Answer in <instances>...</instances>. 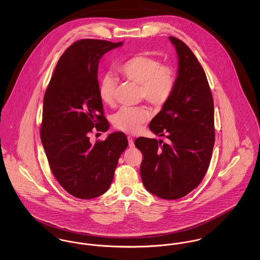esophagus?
Returning <instances> with one entry per match:
<instances>
[{
  "label": "esophagus",
  "mask_w": 260,
  "mask_h": 260,
  "mask_svg": "<svg viewBox=\"0 0 260 260\" xmlns=\"http://www.w3.org/2000/svg\"><path fill=\"white\" fill-rule=\"evenodd\" d=\"M127 140H128V146H129V148H134L135 142H134L133 137H132V136H127Z\"/></svg>",
  "instance_id": "obj_1"
}]
</instances>
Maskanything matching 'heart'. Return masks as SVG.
<instances>
[{
	"label": "heart",
	"instance_id": "1",
	"mask_svg": "<svg viewBox=\"0 0 260 260\" xmlns=\"http://www.w3.org/2000/svg\"><path fill=\"white\" fill-rule=\"evenodd\" d=\"M119 72L125 81L139 86L138 96L154 107H161L173 93L176 74L173 67L162 65L161 62L147 53H138L124 62ZM116 84L110 77L102 80L99 86V98L106 105L115 102ZM149 119L144 107H123L113 116L116 128L136 134Z\"/></svg>",
	"mask_w": 260,
	"mask_h": 260
}]
</instances>
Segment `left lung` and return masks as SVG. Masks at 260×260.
<instances>
[{
    "instance_id": "8db88e82",
    "label": "left lung",
    "mask_w": 260,
    "mask_h": 260,
    "mask_svg": "<svg viewBox=\"0 0 260 260\" xmlns=\"http://www.w3.org/2000/svg\"><path fill=\"white\" fill-rule=\"evenodd\" d=\"M178 56L175 87L169 100L150 122L161 139L138 137L143 155L140 175L153 195L182 198L201 183L210 166L214 145L213 99L206 73L192 50L177 38L169 37Z\"/></svg>"
}]
</instances>
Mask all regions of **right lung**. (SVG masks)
Here are the masks:
<instances>
[{"label": "right lung", "instance_id": "1", "mask_svg": "<svg viewBox=\"0 0 260 260\" xmlns=\"http://www.w3.org/2000/svg\"><path fill=\"white\" fill-rule=\"evenodd\" d=\"M122 45L93 39L76 42L59 58L44 96L40 133L50 171L76 198L104 194L127 147L122 132L94 144L88 137L93 131L109 128L99 98V63L103 54Z\"/></svg>", "mask_w": 260, "mask_h": 260}]
</instances>
